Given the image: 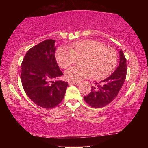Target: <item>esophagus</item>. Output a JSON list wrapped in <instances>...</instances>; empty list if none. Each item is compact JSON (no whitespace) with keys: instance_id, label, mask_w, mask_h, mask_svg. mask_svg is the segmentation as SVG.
Instances as JSON below:
<instances>
[{"instance_id":"34e87169","label":"esophagus","mask_w":148,"mask_h":148,"mask_svg":"<svg viewBox=\"0 0 148 148\" xmlns=\"http://www.w3.org/2000/svg\"><path fill=\"white\" fill-rule=\"evenodd\" d=\"M69 84L70 85L74 84V85H79L80 82H69Z\"/></svg>"}]
</instances>
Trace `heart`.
Wrapping results in <instances>:
<instances>
[{
    "mask_svg": "<svg viewBox=\"0 0 148 148\" xmlns=\"http://www.w3.org/2000/svg\"><path fill=\"white\" fill-rule=\"evenodd\" d=\"M70 48L60 47L56 52V58L60 67L66 69L81 60V66H73L65 72V77L71 82H79L91 77L101 80L112 73L118 61L114 48L106 46L102 42L85 40L73 42Z\"/></svg>",
    "mask_w": 148,
    "mask_h": 148,
    "instance_id": "obj_1",
    "label": "heart"
}]
</instances>
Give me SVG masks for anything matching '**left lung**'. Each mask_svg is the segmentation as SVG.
Returning a JSON list of instances; mask_svg holds the SVG:
<instances>
[{"mask_svg": "<svg viewBox=\"0 0 148 148\" xmlns=\"http://www.w3.org/2000/svg\"><path fill=\"white\" fill-rule=\"evenodd\" d=\"M120 62L116 71L106 79L95 83L92 91L84 96L87 104L94 108L104 107L112 102L118 95L127 76V59L122 50L119 51Z\"/></svg>", "mask_w": 148, "mask_h": 148, "instance_id": "8db88e82", "label": "left lung"}]
</instances>
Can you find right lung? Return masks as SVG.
Returning <instances> with one entry per match:
<instances>
[{"label":"right lung","mask_w":148,"mask_h":148,"mask_svg":"<svg viewBox=\"0 0 148 148\" xmlns=\"http://www.w3.org/2000/svg\"><path fill=\"white\" fill-rule=\"evenodd\" d=\"M54 40H46L27 52L21 63L23 90L36 104L52 108L62 102L68 83L56 80L62 76L55 58Z\"/></svg>","instance_id":"add662e5"}]
</instances>
